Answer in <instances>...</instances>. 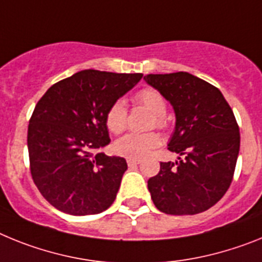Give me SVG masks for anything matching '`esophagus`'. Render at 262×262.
<instances>
[{
    "instance_id": "esophagus-1",
    "label": "esophagus",
    "mask_w": 262,
    "mask_h": 262,
    "mask_svg": "<svg viewBox=\"0 0 262 262\" xmlns=\"http://www.w3.org/2000/svg\"><path fill=\"white\" fill-rule=\"evenodd\" d=\"M126 162H128V166H136L141 162V159L138 158H128L126 159Z\"/></svg>"
}]
</instances>
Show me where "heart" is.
<instances>
[{
	"label": "heart",
	"instance_id": "1",
	"mask_svg": "<svg viewBox=\"0 0 262 262\" xmlns=\"http://www.w3.org/2000/svg\"><path fill=\"white\" fill-rule=\"evenodd\" d=\"M134 101L140 105H144L150 112L156 115L154 125L157 128L165 129L167 126V121L165 118L166 105L165 97L153 88H141L134 95ZM128 121V111L122 100H117L112 105L109 106L105 113L106 128L112 133H121L126 126ZM161 144V137L156 132L149 133H128L125 134L115 144L116 153L122 157L129 158H140L146 156L149 151L156 149Z\"/></svg>",
	"mask_w": 262,
	"mask_h": 262
}]
</instances>
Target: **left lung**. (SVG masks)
Instances as JSON below:
<instances>
[{"instance_id": "left-lung-1", "label": "left lung", "mask_w": 262, "mask_h": 262, "mask_svg": "<svg viewBox=\"0 0 262 262\" xmlns=\"http://www.w3.org/2000/svg\"><path fill=\"white\" fill-rule=\"evenodd\" d=\"M145 80L174 106L177 125L170 151L177 162H161L147 181L153 203L169 215H195L215 206L235 174L240 132L232 108L217 88L188 72Z\"/></svg>"}]
</instances>
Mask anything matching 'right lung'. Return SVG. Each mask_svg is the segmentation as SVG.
<instances>
[{"mask_svg": "<svg viewBox=\"0 0 262 262\" xmlns=\"http://www.w3.org/2000/svg\"><path fill=\"white\" fill-rule=\"evenodd\" d=\"M141 77L84 70L54 84L36 103L27 129L30 172L59 211L95 215L115 202L128 165L97 150L111 141L106 111Z\"/></svg>", "mask_w": 262, "mask_h": 262, "instance_id": "add662e5", "label": "right lung"}]
</instances>
